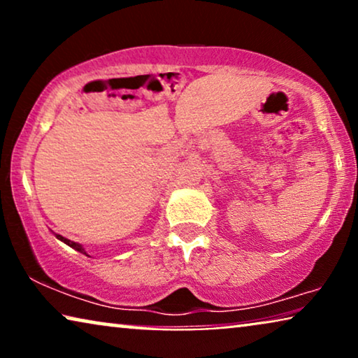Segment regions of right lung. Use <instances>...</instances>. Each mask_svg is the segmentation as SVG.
<instances>
[{"mask_svg":"<svg viewBox=\"0 0 358 358\" xmlns=\"http://www.w3.org/2000/svg\"><path fill=\"white\" fill-rule=\"evenodd\" d=\"M55 236H57V239H60V241H62V243H65V244H68V246H70V248H73V249H75V251H78V252H83V254H86V256H90V254H87V252L85 251V248H83L80 243L70 241V239L63 238V236H62V234H57V233H55Z\"/></svg>","mask_w":358,"mask_h":358,"instance_id":"obj_1","label":"right lung"}]
</instances>
